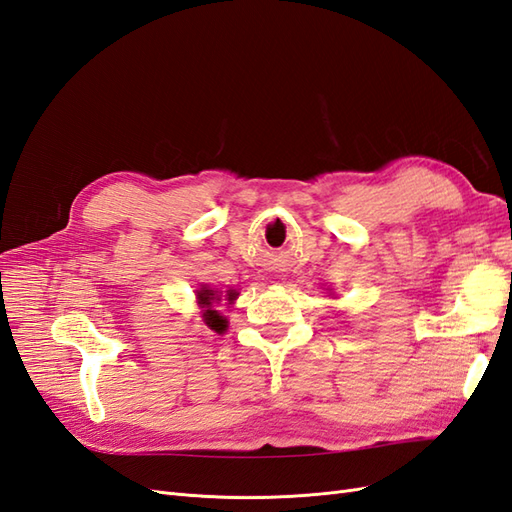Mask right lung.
Listing matches in <instances>:
<instances>
[{
  "label": "right lung",
  "instance_id": "right-lung-1",
  "mask_svg": "<svg viewBox=\"0 0 512 512\" xmlns=\"http://www.w3.org/2000/svg\"><path fill=\"white\" fill-rule=\"evenodd\" d=\"M237 297H239V292L226 290V299H228L230 303L235 301ZM220 301H222V297L218 294V290H209V288H200V290H198V305L205 307V309H203V320H205L207 327H209L211 331H215V333H224L226 327H228L226 318L220 316L218 309H213V303H220Z\"/></svg>",
  "mask_w": 512,
  "mask_h": 512
}]
</instances>
